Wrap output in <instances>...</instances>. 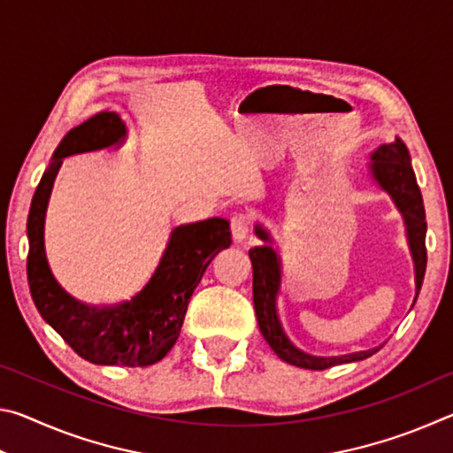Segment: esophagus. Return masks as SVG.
Listing matches in <instances>:
<instances>
[{"instance_id":"obj_1","label":"esophagus","mask_w":453,"mask_h":453,"mask_svg":"<svg viewBox=\"0 0 453 453\" xmlns=\"http://www.w3.org/2000/svg\"><path fill=\"white\" fill-rule=\"evenodd\" d=\"M229 229H232V235L235 242L245 240V235H248L251 229V218L248 213H235V216H232V219H229Z\"/></svg>"}]
</instances>
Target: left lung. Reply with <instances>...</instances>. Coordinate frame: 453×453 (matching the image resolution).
Masks as SVG:
<instances>
[{"label": "left lung", "mask_w": 453, "mask_h": 453, "mask_svg": "<svg viewBox=\"0 0 453 453\" xmlns=\"http://www.w3.org/2000/svg\"><path fill=\"white\" fill-rule=\"evenodd\" d=\"M372 172L373 178L378 180L380 186L394 197V202L403 213L405 226H408L410 245L413 262H416V288L418 294L421 289V281L426 275L427 264V250H426V210L421 191L418 188L416 175H413L410 153L405 150L402 140L394 143L380 145L373 151ZM256 234L264 242H270L262 227H256ZM250 259L254 265V308L259 324V332L270 343V348L278 354L280 359L291 365L303 367V370H327L337 364L357 362V359L370 357L375 349L359 351V354L342 356V357H313L303 354V351L291 346L289 340L281 332V326L275 316V294L280 289V257L272 250V245H262V248H251ZM416 294V297H418Z\"/></svg>", "instance_id": "obj_1"}]
</instances>
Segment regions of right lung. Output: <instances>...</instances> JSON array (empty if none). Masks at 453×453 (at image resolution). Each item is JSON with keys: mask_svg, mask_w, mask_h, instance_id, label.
<instances>
[{"mask_svg": "<svg viewBox=\"0 0 453 453\" xmlns=\"http://www.w3.org/2000/svg\"><path fill=\"white\" fill-rule=\"evenodd\" d=\"M126 124L116 111H102L73 127L42 175L27 218V281L42 318L75 354L97 365L143 367L164 359L178 342L188 303L213 256L232 243L229 224L210 218L175 227L170 245L148 286L129 302L89 308L67 296L45 262L43 216L61 159L118 143Z\"/></svg>", "mask_w": 453, "mask_h": 453, "instance_id": "add662e5", "label": "right lung"}]
</instances>
